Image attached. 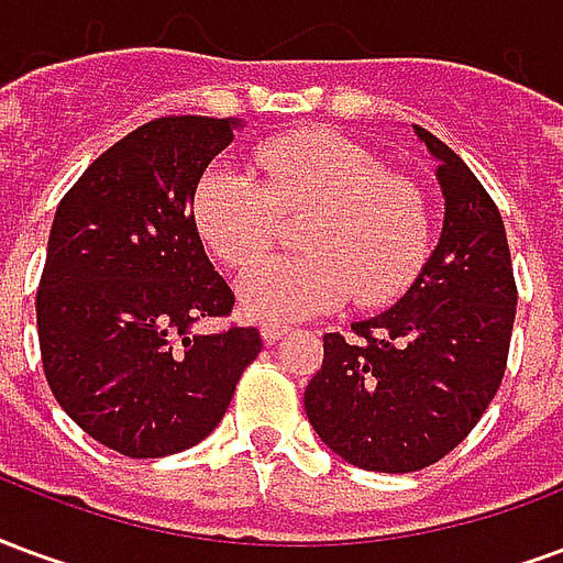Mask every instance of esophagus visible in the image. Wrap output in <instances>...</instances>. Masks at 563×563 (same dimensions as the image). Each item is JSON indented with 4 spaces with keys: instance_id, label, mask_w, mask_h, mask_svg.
Returning <instances> with one entry per match:
<instances>
[{
    "instance_id": "esophagus-1",
    "label": "esophagus",
    "mask_w": 563,
    "mask_h": 563,
    "mask_svg": "<svg viewBox=\"0 0 563 563\" xmlns=\"http://www.w3.org/2000/svg\"><path fill=\"white\" fill-rule=\"evenodd\" d=\"M287 332H290V327H287V323L269 321V318H266V321H261V335H264L266 344L278 342V339H282V335H287Z\"/></svg>"
}]
</instances>
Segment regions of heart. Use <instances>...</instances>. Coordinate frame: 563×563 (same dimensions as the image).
Returning <instances> with one entry per match:
<instances>
[{"instance_id": "heart-1", "label": "heart", "mask_w": 563, "mask_h": 563, "mask_svg": "<svg viewBox=\"0 0 563 563\" xmlns=\"http://www.w3.org/2000/svg\"><path fill=\"white\" fill-rule=\"evenodd\" d=\"M254 158L261 179L216 167L195 191L197 231L231 269L256 264L285 214L303 216V252L254 266L240 285L245 309L297 321L351 294L356 306H387L411 287L432 236L417 183L332 131L282 134Z\"/></svg>"}]
</instances>
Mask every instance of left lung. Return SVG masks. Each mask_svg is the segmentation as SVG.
Wrapping results in <instances>:
<instances>
[{
    "label": "left lung",
    "instance_id": "left-lung-1",
    "mask_svg": "<svg viewBox=\"0 0 563 563\" xmlns=\"http://www.w3.org/2000/svg\"><path fill=\"white\" fill-rule=\"evenodd\" d=\"M444 191V231L411 290L377 318L327 332L306 387L314 432L344 462L411 474L462 444L500 387L516 321L507 231L489 191L413 125Z\"/></svg>",
    "mask_w": 563,
    "mask_h": 563
}]
</instances>
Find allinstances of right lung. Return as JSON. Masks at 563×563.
Returning a JSON list of instances; mask_svg holds the SVG:
<instances>
[{"instance_id": "obj_1", "label": "right lung", "mask_w": 563, "mask_h": 563, "mask_svg": "<svg viewBox=\"0 0 563 563\" xmlns=\"http://www.w3.org/2000/svg\"><path fill=\"white\" fill-rule=\"evenodd\" d=\"M233 129L152 119L86 167L53 219L35 297L44 377L89 438L129 459L200 444L264 347L254 327L195 330L236 302L195 224L197 183Z\"/></svg>"}]
</instances>
